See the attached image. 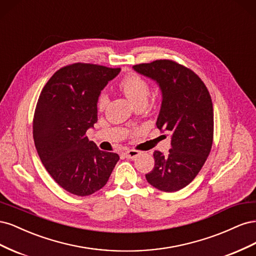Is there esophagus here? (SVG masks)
<instances>
[{
  "label": "esophagus",
  "mask_w": 256,
  "mask_h": 256,
  "mask_svg": "<svg viewBox=\"0 0 256 256\" xmlns=\"http://www.w3.org/2000/svg\"><path fill=\"white\" fill-rule=\"evenodd\" d=\"M140 154H141L140 152L136 150H127L125 152V156H126L128 159H134V158H136Z\"/></svg>",
  "instance_id": "obj_1"
}]
</instances>
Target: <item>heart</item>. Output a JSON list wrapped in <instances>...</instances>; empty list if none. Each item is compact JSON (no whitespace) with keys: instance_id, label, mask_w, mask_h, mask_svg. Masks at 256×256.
I'll use <instances>...</instances> for the list:
<instances>
[{"instance_id":"heart-1","label":"heart","mask_w":256,"mask_h":256,"mask_svg":"<svg viewBox=\"0 0 256 256\" xmlns=\"http://www.w3.org/2000/svg\"><path fill=\"white\" fill-rule=\"evenodd\" d=\"M120 88L134 106L138 104H146L150 92L148 82L142 78L140 74L134 72H130L124 76L120 82ZM108 102H109L108 95L106 92H102L97 99L98 110H104Z\"/></svg>"}]
</instances>
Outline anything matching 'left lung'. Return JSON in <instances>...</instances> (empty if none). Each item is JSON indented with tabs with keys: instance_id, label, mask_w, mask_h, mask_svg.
I'll return each mask as SVG.
<instances>
[{
	"instance_id": "1",
	"label": "left lung",
	"mask_w": 256,
	"mask_h": 256,
	"mask_svg": "<svg viewBox=\"0 0 256 256\" xmlns=\"http://www.w3.org/2000/svg\"><path fill=\"white\" fill-rule=\"evenodd\" d=\"M134 69L158 83L162 102L156 125L172 134L168 154L154 152V166L145 175L146 180L161 191H178L194 180L210 152L212 97L196 72L174 60H157Z\"/></svg>"
}]
</instances>
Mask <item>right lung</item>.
<instances>
[{
  "instance_id": "1",
  "label": "right lung",
  "mask_w": 256,
  "mask_h": 256,
  "mask_svg": "<svg viewBox=\"0 0 256 256\" xmlns=\"http://www.w3.org/2000/svg\"><path fill=\"white\" fill-rule=\"evenodd\" d=\"M120 68L74 63L44 86L33 118V138L42 164L56 182L78 196L102 189L120 156L100 150L86 131L97 122V99Z\"/></svg>"
}]
</instances>
